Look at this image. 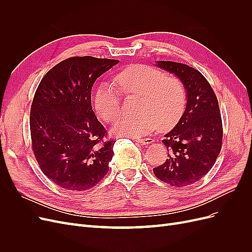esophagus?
<instances>
[{
    "instance_id": "esophagus-1",
    "label": "esophagus",
    "mask_w": 252,
    "mask_h": 252,
    "mask_svg": "<svg viewBox=\"0 0 252 252\" xmlns=\"http://www.w3.org/2000/svg\"><path fill=\"white\" fill-rule=\"evenodd\" d=\"M138 143L142 144V145H149L151 143H154V139H136L135 140Z\"/></svg>"
}]
</instances>
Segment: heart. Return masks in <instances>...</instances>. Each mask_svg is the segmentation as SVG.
<instances>
[{"label":"heart","instance_id":"1","mask_svg":"<svg viewBox=\"0 0 252 252\" xmlns=\"http://www.w3.org/2000/svg\"><path fill=\"white\" fill-rule=\"evenodd\" d=\"M104 82L95 91L94 106L103 120L111 122L121 110V94L141 95L140 116H125L114 122L111 131L120 136L141 138L158 125L170 129L182 118L186 107V89L181 80L148 65H131ZM118 87L117 88L116 86Z\"/></svg>","mask_w":252,"mask_h":252}]
</instances>
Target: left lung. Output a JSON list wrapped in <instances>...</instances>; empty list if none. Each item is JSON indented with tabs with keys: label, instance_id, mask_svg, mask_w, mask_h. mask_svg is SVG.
<instances>
[{
	"label": "left lung",
	"instance_id": "left-lung-1",
	"mask_svg": "<svg viewBox=\"0 0 252 252\" xmlns=\"http://www.w3.org/2000/svg\"><path fill=\"white\" fill-rule=\"evenodd\" d=\"M156 66L182 81L187 102L178 124L162 141L169 150L168 158L154 168V173L173 187L191 185L208 173L222 148L218 98L208 81L194 68L171 61H157Z\"/></svg>",
	"mask_w": 252,
	"mask_h": 252
}]
</instances>
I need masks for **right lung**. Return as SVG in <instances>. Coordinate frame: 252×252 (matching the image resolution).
<instances>
[{"mask_svg":"<svg viewBox=\"0 0 252 252\" xmlns=\"http://www.w3.org/2000/svg\"><path fill=\"white\" fill-rule=\"evenodd\" d=\"M120 61L73 57L52 67L39 84L30 110L33 154L42 172L67 190L95 186L109 170L114 141L91 106L97 78Z\"/></svg>","mask_w":252,"mask_h":252,"instance_id":"1","label":"right lung"}]
</instances>
